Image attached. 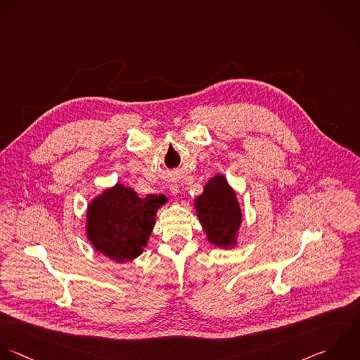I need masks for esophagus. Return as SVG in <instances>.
I'll list each match as a JSON object with an SVG mask.
<instances>
[{
    "mask_svg": "<svg viewBox=\"0 0 360 360\" xmlns=\"http://www.w3.org/2000/svg\"><path fill=\"white\" fill-rule=\"evenodd\" d=\"M169 189H171V192H172L174 195H176V193H178V186H176V185H172Z\"/></svg>",
    "mask_w": 360,
    "mask_h": 360,
    "instance_id": "esophagus-1",
    "label": "esophagus"
}]
</instances>
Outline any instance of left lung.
<instances>
[{"mask_svg":"<svg viewBox=\"0 0 360 360\" xmlns=\"http://www.w3.org/2000/svg\"><path fill=\"white\" fill-rule=\"evenodd\" d=\"M196 212L212 244H234L241 224V210L234 191L223 175H216L206 184L203 193L196 199Z\"/></svg>","mask_w":360,"mask_h":360,"instance_id":"obj_1","label":"left lung"}]
</instances>
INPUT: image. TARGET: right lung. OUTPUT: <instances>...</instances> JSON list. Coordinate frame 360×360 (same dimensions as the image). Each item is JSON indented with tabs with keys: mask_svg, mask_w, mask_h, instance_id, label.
Masks as SVG:
<instances>
[{
	"mask_svg": "<svg viewBox=\"0 0 360 360\" xmlns=\"http://www.w3.org/2000/svg\"><path fill=\"white\" fill-rule=\"evenodd\" d=\"M165 202L164 195L141 199L133 189L117 184L88 206V240L95 250L116 262L131 261L147 245L155 212Z\"/></svg>",
	"mask_w": 360,
	"mask_h": 360,
	"instance_id": "add662e5",
	"label": "right lung"
}]
</instances>
